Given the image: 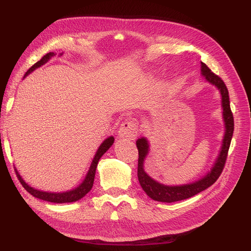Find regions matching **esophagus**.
<instances>
[{"mask_svg":"<svg viewBox=\"0 0 251 251\" xmlns=\"http://www.w3.org/2000/svg\"><path fill=\"white\" fill-rule=\"evenodd\" d=\"M119 137L126 138V139H134L136 136L138 135V126L133 120L125 121L121 125L119 131H118Z\"/></svg>","mask_w":251,"mask_h":251,"instance_id":"34e87169","label":"esophagus"}]
</instances>
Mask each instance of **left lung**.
<instances>
[{"label": "left lung", "mask_w": 251, "mask_h": 251, "mask_svg": "<svg viewBox=\"0 0 251 251\" xmlns=\"http://www.w3.org/2000/svg\"><path fill=\"white\" fill-rule=\"evenodd\" d=\"M201 74L205 77V79L211 83V85H214L218 88L222 96V109H223V119L225 124V134H224L221 151H220V154L217 158L214 166L211 168L210 172H208V174L205 175V176L200 180L195 181L193 183L183 184V185H164L155 181L153 178H151L149 175L144 172L143 163L149 154V142L147 138L144 137L139 138L137 141H136V146H137L138 155H139L137 176L143 191L146 192V194L150 197L151 199H153L155 201L172 203V202L191 198V197L205 191V189L214 184L224 169L227 154H228V150H229L231 138H232L233 127H234L233 115L230 110L228 90H227V87L224 83V81L202 62H201Z\"/></svg>", "instance_id": "8db88e82"}]
</instances>
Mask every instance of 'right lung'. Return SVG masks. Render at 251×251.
Wrapping results in <instances>:
<instances>
[{"instance_id": "add662e5", "label": "right lung", "mask_w": 251, "mask_h": 251, "mask_svg": "<svg viewBox=\"0 0 251 251\" xmlns=\"http://www.w3.org/2000/svg\"><path fill=\"white\" fill-rule=\"evenodd\" d=\"M54 55L55 54L53 52H49V53H47L46 55H44L39 60V62L35 63L31 68H30V69L26 72L24 77H26L29 73H31L33 70H35L36 68H39V67L43 66L44 64H46L48 60L52 56H54ZM60 55H62V54H60ZM113 143H114V137H113V136H110L109 138L105 139L100 144V147L98 148L96 154H95V156L93 158L92 163H91V165H90V169L88 171V174L86 175L85 180H83L76 188L72 189V191H68V192H64V193H48V192L39 191V189H35V188H33L31 186H29L26 183V182L22 179L21 175L19 174L17 169H14V171H16L17 177L19 178V180L21 182V184L23 185V187H24L29 194H31L33 197H35V198H39V199H42L44 201H48V202H52V203H70V202H75V201L80 200L81 198H83V197H85L91 191V188H92L93 183H94L95 172H96L98 161H100V159L101 158V156L105 153V151H107L111 148V146H112Z\"/></svg>"}]
</instances>
